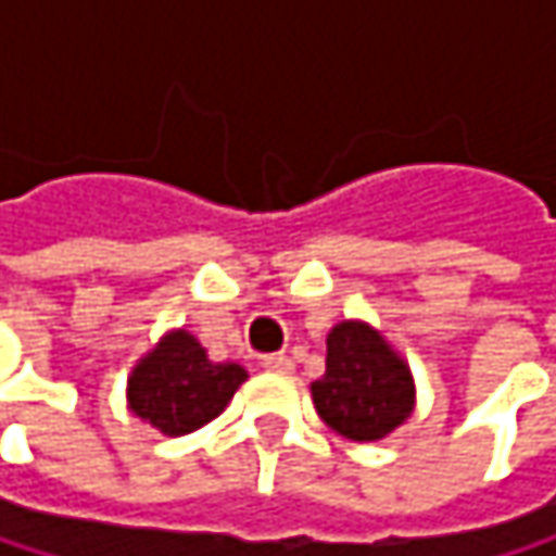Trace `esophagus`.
<instances>
[{"label":"esophagus","mask_w":556,"mask_h":556,"mask_svg":"<svg viewBox=\"0 0 556 556\" xmlns=\"http://www.w3.org/2000/svg\"><path fill=\"white\" fill-rule=\"evenodd\" d=\"M261 367L264 370H274V374H289L292 370V361L286 354H267V357H261Z\"/></svg>","instance_id":"obj_1"}]
</instances>
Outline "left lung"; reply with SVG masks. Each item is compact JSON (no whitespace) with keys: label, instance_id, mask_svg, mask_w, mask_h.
<instances>
[{"label":"left lung","instance_id":"1","mask_svg":"<svg viewBox=\"0 0 556 556\" xmlns=\"http://www.w3.org/2000/svg\"><path fill=\"white\" fill-rule=\"evenodd\" d=\"M318 415L351 441H380L399 428L415 402L408 367L361 321H341L328 334L325 377L312 383Z\"/></svg>","mask_w":556,"mask_h":556}]
</instances>
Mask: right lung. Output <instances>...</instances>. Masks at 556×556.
<instances>
[{"mask_svg":"<svg viewBox=\"0 0 556 556\" xmlns=\"http://www.w3.org/2000/svg\"><path fill=\"white\" fill-rule=\"evenodd\" d=\"M244 377L238 364H212L192 334L176 331L135 367L128 402L164 434H189L222 415Z\"/></svg>","mask_w":556,"mask_h":556,"instance_id":"1","label":"right lung"}]
</instances>
